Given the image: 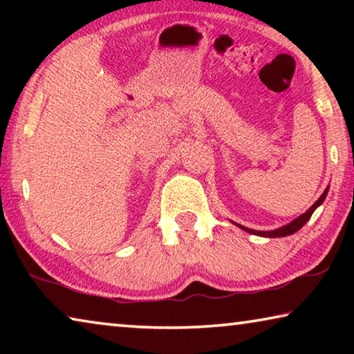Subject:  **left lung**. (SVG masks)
<instances>
[{"instance_id":"1","label":"left lung","mask_w":354,"mask_h":354,"mask_svg":"<svg viewBox=\"0 0 354 354\" xmlns=\"http://www.w3.org/2000/svg\"><path fill=\"white\" fill-rule=\"evenodd\" d=\"M326 194H328V187H326L325 192H323L320 198L317 200V201L314 203V205L308 209L306 212L299 215V217L295 218L293 221H290L289 225H286V226H283V227H278V230H273V231H254V230H250V227H245V226H242V225H237V226L242 227L243 231L251 232V234L262 236V237H286V236H290V234H293V232H297V231L299 230V227L304 226V223H306V221L310 218V215L314 214L315 209L319 207L323 201H325Z\"/></svg>"}]
</instances>
